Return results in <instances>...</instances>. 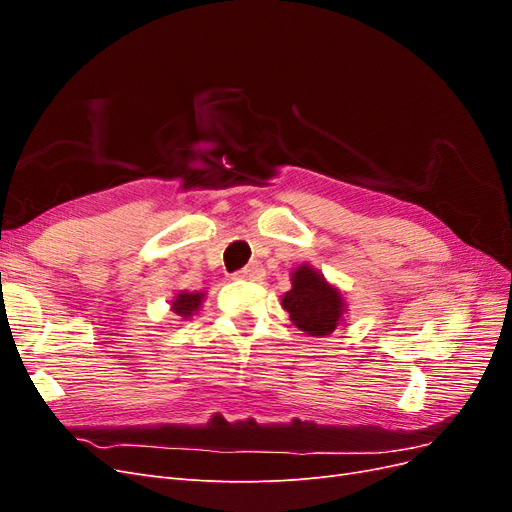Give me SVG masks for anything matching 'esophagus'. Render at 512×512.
Returning <instances> with one entry per match:
<instances>
[{"mask_svg": "<svg viewBox=\"0 0 512 512\" xmlns=\"http://www.w3.org/2000/svg\"><path fill=\"white\" fill-rule=\"evenodd\" d=\"M235 280H250V282H258V280H262V277H265V269H262V265L260 262H252V265H247V267H243L241 271H237L235 275Z\"/></svg>", "mask_w": 512, "mask_h": 512, "instance_id": "obj_1", "label": "esophagus"}]
</instances>
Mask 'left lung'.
Here are the masks:
<instances>
[{
	"mask_svg": "<svg viewBox=\"0 0 512 512\" xmlns=\"http://www.w3.org/2000/svg\"><path fill=\"white\" fill-rule=\"evenodd\" d=\"M282 305L301 331L316 337L333 333L344 314V297L339 290L307 265L292 273V288L284 294Z\"/></svg>",
	"mask_w": 512,
	"mask_h": 512,
	"instance_id": "obj_1",
	"label": "left lung"
}]
</instances>
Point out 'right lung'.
<instances>
[{
    "instance_id": "1",
    "label": "right lung",
    "mask_w": 512,
    "mask_h": 512,
    "mask_svg": "<svg viewBox=\"0 0 512 512\" xmlns=\"http://www.w3.org/2000/svg\"><path fill=\"white\" fill-rule=\"evenodd\" d=\"M203 297H205L203 292H181V294H177L175 301H173V312L177 316L188 318L200 307V301H203Z\"/></svg>"
}]
</instances>
